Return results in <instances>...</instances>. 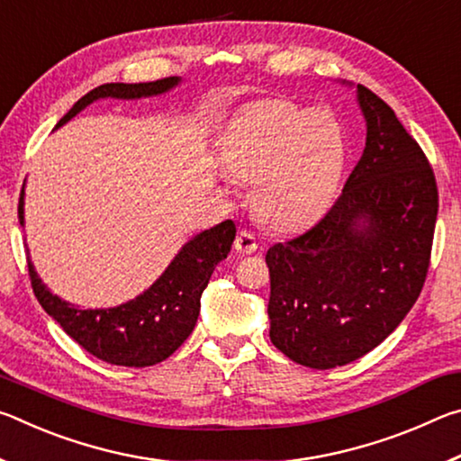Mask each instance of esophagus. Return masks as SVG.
I'll return each instance as SVG.
<instances>
[{"instance_id":"esophagus-1","label":"esophagus","mask_w":461,"mask_h":461,"mask_svg":"<svg viewBox=\"0 0 461 461\" xmlns=\"http://www.w3.org/2000/svg\"><path fill=\"white\" fill-rule=\"evenodd\" d=\"M233 248H236L240 254H254L256 249H258V240H256L252 231L241 230L236 236V241H233Z\"/></svg>"}]
</instances>
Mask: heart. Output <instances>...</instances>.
<instances>
[{
	"label": "heart",
	"instance_id": "1",
	"mask_svg": "<svg viewBox=\"0 0 461 461\" xmlns=\"http://www.w3.org/2000/svg\"><path fill=\"white\" fill-rule=\"evenodd\" d=\"M221 160L233 176L256 183L254 207L264 223L296 231L315 223L333 201L346 165V136L327 109L267 97L231 120Z\"/></svg>",
	"mask_w": 461,
	"mask_h": 461
}]
</instances>
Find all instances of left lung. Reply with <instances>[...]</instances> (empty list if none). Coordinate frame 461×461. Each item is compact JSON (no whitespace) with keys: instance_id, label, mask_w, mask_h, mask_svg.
<instances>
[{"instance_id":"obj_1","label":"left lung","mask_w":461,"mask_h":461,"mask_svg":"<svg viewBox=\"0 0 461 461\" xmlns=\"http://www.w3.org/2000/svg\"><path fill=\"white\" fill-rule=\"evenodd\" d=\"M366 148L313 228L267 252L270 339L330 370L384 341L425 285L439 209L425 152L376 93L357 85Z\"/></svg>"}]
</instances>
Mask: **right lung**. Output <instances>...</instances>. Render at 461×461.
<instances>
[{
    "label": "right lung",
    "mask_w": 461,
    "mask_h": 461,
    "mask_svg": "<svg viewBox=\"0 0 461 461\" xmlns=\"http://www.w3.org/2000/svg\"><path fill=\"white\" fill-rule=\"evenodd\" d=\"M178 81V77H167L150 83L99 85L68 109L57 128L97 99L152 97L173 89ZM18 220L20 225H24V189L20 193ZM233 240L236 223L231 220L201 231L186 241L148 291L113 309H79L68 305L42 285L30 256L28 272L38 303L83 349L107 364L144 368L167 360L189 338L199 317L201 294L217 264L228 258Z\"/></svg>",
    "instance_id": "add662e5"
}]
</instances>
